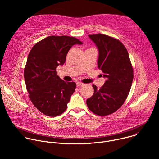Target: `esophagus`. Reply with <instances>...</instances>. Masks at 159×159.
<instances>
[{"instance_id":"obj_1","label":"esophagus","mask_w":159,"mask_h":159,"mask_svg":"<svg viewBox=\"0 0 159 159\" xmlns=\"http://www.w3.org/2000/svg\"><path fill=\"white\" fill-rule=\"evenodd\" d=\"M84 85V84H83V83H81V82H77V87H81V86H83Z\"/></svg>"}]
</instances>
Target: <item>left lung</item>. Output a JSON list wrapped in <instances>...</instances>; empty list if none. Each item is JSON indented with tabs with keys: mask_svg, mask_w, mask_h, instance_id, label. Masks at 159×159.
<instances>
[{
	"mask_svg": "<svg viewBox=\"0 0 159 159\" xmlns=\"http://www.w3.org/2000/svg\"><path fill=\"white\" fill-rule=\"evenodd\" d=\"M99 50L98 66L106 78L94 94L87 99L88 108L98 116L116 112L126 99L133 79V69L128 51L118 39L103 34H89Z\"/></svg>",
	"mask_w": 159,
	"mask_h": 159,
	"instance_id": "obj_1",
	"label": "left lung"
}]
</instances>
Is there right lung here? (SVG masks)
Instances as JSON below:
<instances>
[{
    "label": "right lung",
    "instance_id": "right-lung-1",
    "mask_svg": "<svg viewBox=\"0 0 159 159\" xmlns=\"http://www.w3.org/2000/svg\"><path fill=\"white\" fill-rule=\"evenodd\" d=\"M75 44L82 42L71 36H50L36 43L28 55L24 70L26 89L33 105L45 115L62 114L75 92V82L61 79L56 69L64 64Z\"/></svg>",
    "mask_w": 159,
    "mask_h": 159
}]
</instances>
